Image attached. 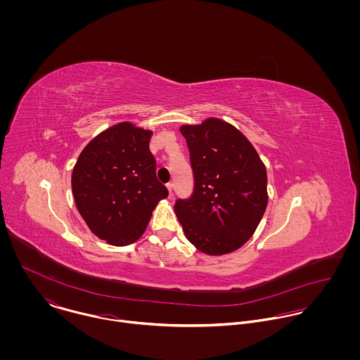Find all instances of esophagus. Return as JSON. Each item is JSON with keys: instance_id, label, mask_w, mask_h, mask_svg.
<instances>
[{"instance_id": "obj_1", "label": "esophagus", "mask_w": 360, "mask_h": 360, "mask_svg": "<svg viewBox=\"0 0 360 360\" xmlns=\"http://www.w3.org/2000/svg\"><path fill=\"white\" fill-rule=\"evenodd\" d=\"M166 187H167V190H169V193H170V195H172V191H173V183H167V184H166Z\"/></svg>"}]
</instances>
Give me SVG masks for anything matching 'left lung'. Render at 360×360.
Here are the masks:
<instances>
[{
  "mask_svg": "<svg viewBox=\"0 0 360 360\" xmlns=\"http://www.w3.org/2000/svg\"><path fill=\"white\" fill-rule=\"evenodd\" d=\"M194 173V193L174 212L187 240L212 257L241 248L267 206L266 167L250 140L233 124L207 117L180 127Z\"/></svg>",
  "mask_w": 360,
  "mask_h": 360,
  "instance_id": "left-lung-1",
  "label": "left lung"
}]
</instances>
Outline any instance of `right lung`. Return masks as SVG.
Masks as SVG:
<instances>
[{
	"label": "right lung",
	"instance_id": "add662e5",
	"mask_svg": "<svg viewBox=\"0 0 360 360\" xmlns=\"http://www.w3.org/2000/svg\"><path fill=\"white\" fill-rule=\"evenodd\" d=\"M151 136V130L130 122L117 123L94 137L73 167L77 210L89 229L110 245L136 243L158 202L169 195L156 179Z\"/></svg>",
	"mask_w": 360,
	"mask_h": 360
}]
</instances>
